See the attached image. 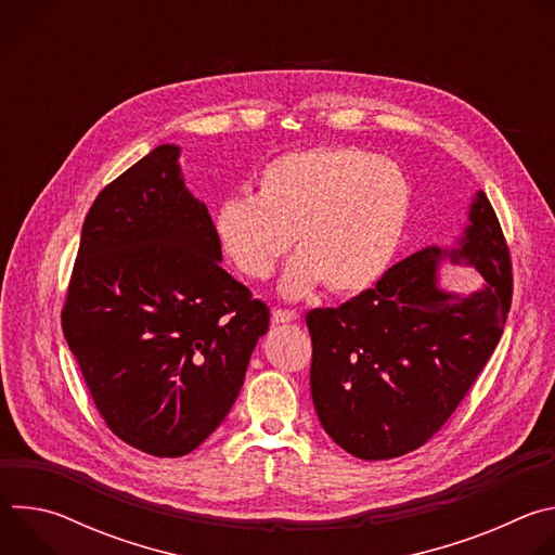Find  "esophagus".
<instances>
[{"instance_id": "34e87169", "label": "esophagus", "mask_w": 555, "mask_h": 555, "mask_svg": "<svg viewBox=\"0 0 555 555\" xmlns=\"http://www.w3.org/2000/svg\"><path fill=\"white\" fill-rule=\"evenodd\" d=\"M296 319H298V313H296L294 309H281V307H276V309L272 311V323H274V325L294 323Z\"/></svg>"}]
</instances>
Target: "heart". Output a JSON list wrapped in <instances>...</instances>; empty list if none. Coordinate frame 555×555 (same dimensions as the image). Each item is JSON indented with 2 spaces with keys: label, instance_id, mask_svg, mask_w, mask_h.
I'll use <instances>...</instances> for the list:
<instances>
[{
  "label": "heart",
  "instance_id": "1",
  "mask_svg": "<svg viewBox=\"0 0 555 555\" xmlns=\"http://www.w3.org/2000/svg\"><path fill=\"white\" fill-rule=\"evenodd\" d=\"M411 206L404 171L353 146L274 157L255 197L234 195L212 210L223 255L244 276L268 279L292 248L281 292L298 298L321 283L336 294L373 285L400 246Z\"/></svg>",
  "mask_w": 555,
  "mask_h": 555
}]
</instances>
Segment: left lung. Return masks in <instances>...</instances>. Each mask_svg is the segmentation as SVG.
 Masks as SVG:
<instances>
[{
	"instance_id": "1",
	"label": "left lung",
	"mask_w": 555,
	"mask_h": 555,
	"mask_svg": "<svg viewBox=\"0 0 555 555\" xmlns=\"http://www.w3.org/2000/svg\"><path fill=\"white\" fill-rule=\"evenodd\" d=\"M446 253L424 248L373 289L307 311L311 400L327 435L366 461L424 446L456 411L494 353L512 307V257L483 191L469 208L463 257L486 279L469 296L437 285Z\"/></svg>"
}]
</instances>
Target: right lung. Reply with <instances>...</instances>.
Segmentation results:
<instances>
[{
  "label": "right lung",
  "mask_w": 555,
  "mask_h": 555,
  "mask_svg": "<svg viewBox=\"0 0 555 555\" xmlns=\"http://www.w3.org/2000/svg\"><path fill=\"white\" fill-rule=\"evenodd\" d=\"M160 144L94 199L61 309L107 428L153 456L193 452L242 390L270 309L221 266L206 204Z\"/></svg>",
  "instance_id": "add662e5"
}]
</instances>
